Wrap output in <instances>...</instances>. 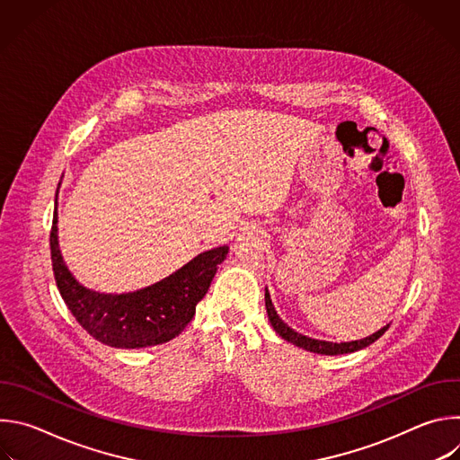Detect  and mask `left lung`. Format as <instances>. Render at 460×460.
<instances>
[{
	"instance_id": "obj_1",
	"label": "left lung",
	"mask_w": 460,
	"mask_h": 460,
	"mask_svg": "<svg viewBox=\"0 0 460 460\" xmlns=\"http://www.w3.org/2000/svg\"><path fill=\"white\" fill-rule=\"evenodd\" d=\"M266 309H268V316H270V322L273 325V330L288 342L305 349V351H311V353H318V355H344V353H355L358 349H364L367 348L369 344H373L375 341H378L385 332H387V325H384L382 330L375 332L373 335L366 337V339H360V341H351V342H327V341H318V339H311V337H305L295 330H291V327L279 316L273 302H271V295L266 288Z\"/></svg>"
}]
</instances>
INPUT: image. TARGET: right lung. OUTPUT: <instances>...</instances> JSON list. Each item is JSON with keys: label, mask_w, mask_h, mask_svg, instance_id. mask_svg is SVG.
I'll return each instance as SVG.
<instances>
[{"label": "right lung", "mask_w": 460, "mask_h": 460, "mask_svg": "<svg viewBox=\"0 0 460 460\" xmlns=\"http://www.w3.org/2000/svg\"><path fill=\"white\" fill-rule=\"evenodd\" d=\"M227 252V245L204 251L172 275L138 291L100 293L82 286L65 266L54 209L50 258L59 295L84 330L111 348H149L178 337L192 320L196 304L206 296Z\"/></svg>", "instance_id": "right-lung-1"}]
</instances>
